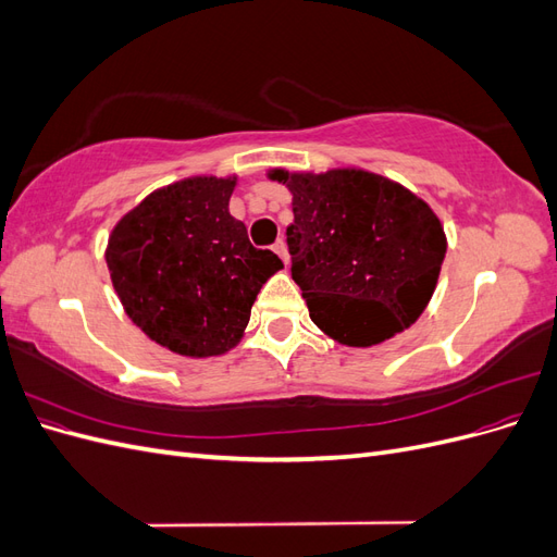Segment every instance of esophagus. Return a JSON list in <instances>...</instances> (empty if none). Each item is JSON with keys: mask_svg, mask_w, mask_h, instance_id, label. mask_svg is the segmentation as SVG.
<instances>
[{"mask_svg": "<svg viewBox=\"0 0 557 557\" xmlns=\"http://www.w3.org/2000/svg\"><path fill=\"white\" fill-rule=\"evenodd\" d=\"M274 252H276V256L285 262V264H288L290 262V256H288V246H285V242L283 239H278L276 244H274Z\"/></svg>", "mask_w": 557, "mask_h": 557, "instance_id": "34e87169", "label": "esophagus"}]
</instances>
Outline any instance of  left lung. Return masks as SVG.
<instances>
[{"label":"left lung","instance_id":"left-lung-1","mask_svg":"<svg viewBox=\"0 0 557 557\" xmlns=\"http://www.w3.org/2000/svg\"><path fill=\"white\" fill-rule=\"evenodd\" d=\"M293 278L313 323L346 346H374L423 313L446 256L440 218L399 183L362 170L288 174Z\"/></svg>","mask_w":557,"mask_h":557}]
</instances>
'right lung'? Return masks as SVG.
Instances as JSON below:
<instances>
[{"mask_svg":"<svg viewBox=\"0 0 557 557\" xmlns=\"http://www.w3.org/2000/svg\"><path fill=\"white\" fill-rule=\"evenodd\" d=\"M234 178L195 176L148 195L107 248L113 288L150 339L178 356H221L242 339L262 283L283 267L230 215Z\"/></svg>","mask_w":557,"mask_h":557,"instance_id":"add662e5","label":"right lung"}]
</instances>
